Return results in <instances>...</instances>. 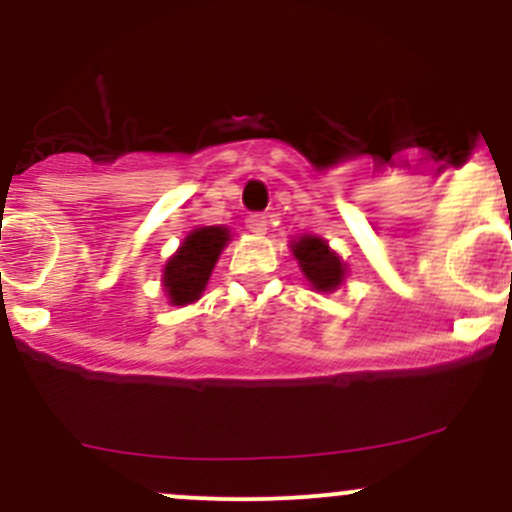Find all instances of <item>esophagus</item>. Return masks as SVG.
Instances as JSON below:
<instances>
[{
	"mask_svg": "<svg viewBox=\"0 0 512 512\" xmlns=\"http://www.w3.org/2000/svg\"><path fill=\"white\" fill-rule=\"evenodd\" d=\"M247 230L250 232H255V235H265L267 232V215H260V213H252V215H247Z\"/></svg>",
	"mask_w": 512,
	"mask_h": 512,
	"instance_id": "1",
	"label": "esophagus"
}]
</instances>
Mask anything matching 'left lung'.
<instances>
[{
    "instance_id": "left-lung-1",
    "label": "left lung",
    "mask_w": 512,
    "mask_h": 512,
    "mask_svg": "<svg viewBox=\"0 0 512 512\" xmlns=\"http://www.w3.org/2000/svg\"><path fill=\"white\" fill-rule=\"evenodd\" d=\"M292 255L302 270L304 280L314 292L332 294L347 280V262L339 252L329 247V242L319 235H299L292 240Z\"/></svg>"
}]
</instances>
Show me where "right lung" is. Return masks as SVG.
I'll list each match as a JSON object with an SVG mask.
<instances>
[{
  "label": "right lung",
  "mask_w": 512,
  "mask_h": 512,
  "mask_svg": "<svg viewBox=\"0 0 512 512\" xmlns=\"http://www.w3.org/2000/svg\"><path fill=\"white\" fill-rule=\"evenodd\" d=\"M230 240V230L223 225L195 227L185 235V240L163 267L160 285H163L168 304L185 307L203 297L210 275Z\"/></svg>",
  "instance_id": "1"
}]
</instances>
